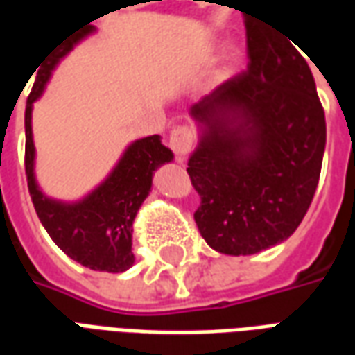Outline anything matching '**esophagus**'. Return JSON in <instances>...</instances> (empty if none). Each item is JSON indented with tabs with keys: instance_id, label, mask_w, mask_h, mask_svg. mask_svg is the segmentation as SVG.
<instances>
[{
	"instance_id": "esophagus-1",
	"label": "esophagus",
	"mask_w": 355,
	"mask_h": 355,
	"mask_svg": "<svg viewBox=\"0 0 355 355\" xmlns=\"http://www.w3.org/2000/svg\"><path fill=\"white\" fill-rule=\"evenodd\" d=\"M193 140H196L193 139V131L188 129V127H178V129L171 132L169 146L177 155L178 162H182V157L190 152V148L193 146Z\"/></svg>"
}]
</instances>
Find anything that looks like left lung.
Returning a JSON list of instances; mask_svg holds the SVG:
<instances>
[{"label": "left lung", "mask_w": 355, "mask_h": 355, "mask_svg": "<svg viewBox=\"0 0 355 355\" xmlns=\"http://www.w3.org/2000/svg\"><path fill=\"white\" fill-rule=\"evenodd\" d=\"M249 70L190 108L198 146L188 175L209 247L245 257L293 236L312 203L325 152V114L302 55L249 24Z\"/></svg>", "instance_id": "1"}]
</instances>
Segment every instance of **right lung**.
I'll return each instance as SVG.
<instances>
[{
  "label": "right lung",
  "instance_id": "right-lung-1",
  "mask_svg": "<svg viewBox=\"0 0 355 355\" xmlns=\"http://www.w3.org/2000/svg\"><path fill=\"white\" fill-rule=\"evenodd\" d=\"M93 22V20H91ZM96 32V26L85 24L73 32L49 60L37 70L32 93L28 96L24 114L26 131V177L28 190L32 196L35 213L42 220L51 239L64 251L72 261L96 272H125L135 264L132 254V224L152 192L154 173L175 155L162 142L159 135L132 140L127 144L117 163L83 198L73 201L57 200L43 192L35 178V144L32 132V112L34 102L42 98L47 83L53 78L60 60L73 51V47Z\"/></svg>",
  "mask_w": 355,
  "mask_h": 355
}]
</instances>
